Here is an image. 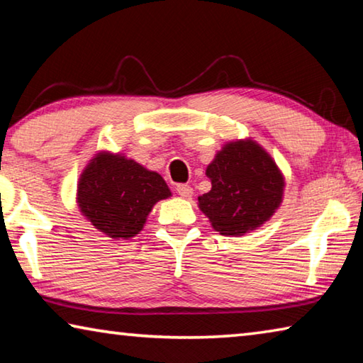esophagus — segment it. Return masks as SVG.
<instances>
[{"label": "esophagus", "instance_id": "obj_1", "mask_svg": "<svg viewBox=\"0 0 363 363\" xmlns=\"http://www.w3.org/2000/svg\"><path fill=\"white\" fill-rule=\"evenodd\" d=\"M176 192L179 194L181 196H184V199H189V196H192L194 190H192V187L187 186V184H177Z\"/></svg>", "mask_w": 363, "mask_h": 363}]
</instances>
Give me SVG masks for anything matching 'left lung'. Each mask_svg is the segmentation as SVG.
Masks as SVG:
<instances>
[{"instance_id":"8db88e82","label":"left lung","mask_w":363,"mask_h":363,"mask_svg":"<svg viewBox=\"0 0 363 363\" xmlns=\"http://www.w3.org/2000/svg\"><path fill=\"white\" fill-rule=\"evenodd\" d=\"M211 190L199 196L200 210L220 235L238 237L259 227L277 210L284 177L251 140L227 144L206 168Z\"/></svg>"}]
</instances>
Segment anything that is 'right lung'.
<instances>
[{
  "instance_id": "right-lung-1",
  "label": "right lung",
  "mask_w": 363,
  "mask_h": 363,
  "mask_svg": "<svg viewBox=\"0 0 363 363\" xmlns=\"http://www.w3.org/2000/svg\"><path fill=\"white\" fill-rule=\"evenodd\" d=\"M171 192L163 177L120 155L99 153L78 184V203L96 229L112 238L140 232L147 214Z\"/></svg>"
}]
</instances>
